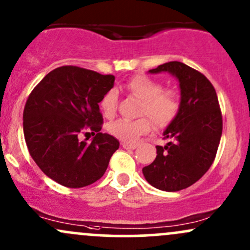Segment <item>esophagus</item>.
<instances>
[{"label":"esophagus","mask_w":250,"mask_h":250,"mask_svg":"<svg viewBox=\"0 0 250 250\" xmlns=\"http://www.w3.org/2000/svg\"><path fill=\"white\" fill-rule=\"evenodd\" d=\"M122 147L125 148V149H135V148L138 147V145H131V144H127V142H123Z\"/></svg>","instance_id":"1"}]
</instances>
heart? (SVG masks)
I'll return each mask as SVG.
<instances>
[{
  "label": "heart",
  "mask_w": 250,
  "mask_h": 250,
  "mask_svg": "<svg viewBox=\"0 0 250 250\" xmlns=\"http://www.w3.org/2000/svg\"><path fill=\"white\" fill-rule=\"evenodd\" d=\"M125 89L131 96L141 101L139 115L144 116L135 121L117 120L109 125L108 131L112 136L127 144H133L152 128V122L158 128L171 125L180 110L179 96L173 90H164L163 84L147 76H135L128 81ZM117 106L116 91L106 92L101 101V109L105 117H112ZM150 117L149 119L146 116Z\"/></svg>",
  "instance_id": "heart-1"
}]
</instances>
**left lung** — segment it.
Wrapping results in <instances>:
<instances>
[{"label": "left lung", "mask_w": 250, "mask_h": 250, "mask_svg": "<svg viewBox=\"0 0 250 250\" xmlns=\"http://www.w3.org/2000/svg\"><path fill=\"white\" fill-rule=\"evenodd\" d=\"M168 72L179 82L180 110L166 130V146H156V158L142 168L155 188L175 192L188 188L208 172L221 141L223 121L215 87L199 71L169 62L149 70Z\"/></svg>", "instance_id": "8db88e82"}]
</instances>
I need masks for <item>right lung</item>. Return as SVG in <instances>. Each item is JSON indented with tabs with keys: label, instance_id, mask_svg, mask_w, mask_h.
I'll return each instance as SVG.
<instances>
[{
	"label": "right lung",
	"instance_id": "obj_1",
	"mask_svg": "<svg viewBox=\"0 0 250 250\" xmlns=\"http://www.w3.org/2000/svg\"><path fill=\"white\" fill-rule=\"evenodd\" d=\"M115 77L78 66H62L46 75L28 96L23 134L29 154L48 178L66 188H84L103 177L120 142L101 133L98 103ZM96 133L90 144L79 134Z\"/></svg>",
	"mask_w": 250,
	"mask_h": 250
}]
</instances>
